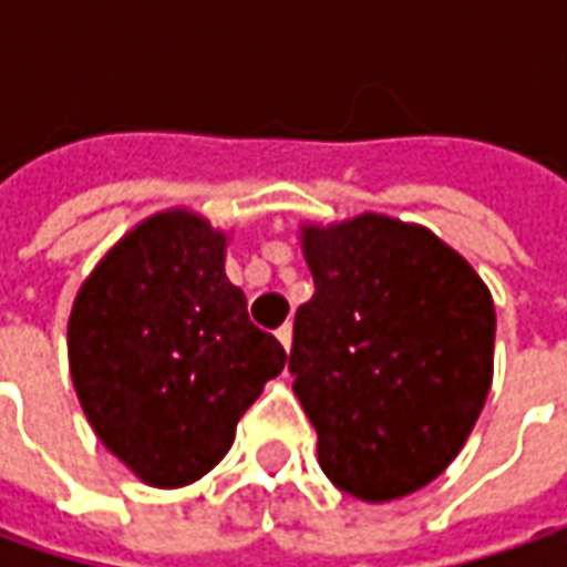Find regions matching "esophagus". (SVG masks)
I'll return each instance as SVG.
<instances>
[{
  "label": "esophagus",
  "mask_w": 567,
  "mask_h": 567,
  "mask_svg": "<svg viewBox=\"0 0 567 567\" xmlns=\"http://www.w3.org/2000/svg\"><path fill=\"white\" fill-rule=\"evenodd\" d=\"M277 340H280V347H284V350H290V343H293V328H290V324L277 328Z\"/></svg>",
  "instance_id": "34e87169"
}]
</instances>
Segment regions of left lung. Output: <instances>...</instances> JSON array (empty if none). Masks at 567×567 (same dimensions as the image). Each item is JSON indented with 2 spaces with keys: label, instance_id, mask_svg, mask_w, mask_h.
<instances>
[{
  "label": "left lung",
  "instance_id": "obj_1",
  "mask_svg": "<svg viewBox=\"0 0 567 567\" xmlns=\"http://www.w3.org/2000/svg\"><path fill=\"white\" fill-rule=\"evenodd\" d=\"M316 293L296 309L293 391L338 489L391 502L457 457L492 384L480 274L416 224L360 214L302 227Z\"/></svg>",
  "mask_w": 567,
  "mask_h": 567
}]
</instances>
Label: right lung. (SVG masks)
Returning <instances> with one entry per match:
<instances>
[{
    "label": "right lung",
    "mask_w": 567,
    "mask_h": 567,
    "mask_svg": "<svg viewBox=\"0 0 567 567\" xmlns=\"http://www.w3.org/2000/svg\"><path fill=\"white\" fill-rule=\"evenodd\" d=\"M227 236L192 210L154 214L81 284L69 365L97 439L144 483L176 489L227 454L287 353L224 274Z\"/></svg>",
    "instance_id": "right-lung-1"
}]
</instances>
